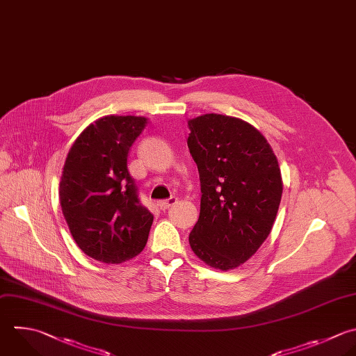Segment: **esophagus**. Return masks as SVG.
Returning <instances> with one entry per match:
<instances>
[{
	"label": "esophagus",
	"mask_w": 356,
	"mask_h": 356,
	"mask_svg": "<svg viewBox=\"0 0 356 356\" xmlns=\"http://www.w3.org/2000/svg\"><path fill=\"white\" fill-rule=\"evenodd\" d=\"M177 202H178V199H177V197H174V196H171V197H170V199H167V200H161V202H159V207H160L161 210H167V209H170L171 206H174Z\"/></svg>",
	"instance_id": "1"
}]
</instances>
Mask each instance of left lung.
I'll list each match as a JSON object with an SVG mask.
<instances>
[{
	"instance_id": "obj_1",
	"label": "left lung",
	"mask_w": 356,
	"mask_h": 356,
	"mask_svg": "<svg viewBox=\"0 0 356 356\" xmlns=\"http://www.w3.org/2000/svg\"><path fill=\"white\" fill-rule=\"evenodd\" d=\"M189 152L200 178V214L189 243L206 264L227 271L250 259L268 236L282 178L266 138L235 117L188 121Z\"/></svg>"
}]
</instances>
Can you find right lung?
I'll use <instances>...</instances> for the list:
<instances>
[{"label":"right lung","instance_id":"obj_1","mask_svg":"<svg viewBox=\"0 0 356 356\" xmlns=\"http://www.w3.org/2000/svg\"><path fill=\"white\" fill-rule=\"evenodd\" d=\"M147 118L107 115L74 142L63 170L60 203L70 231L89 257L118 264L146 246L153 214L140 203L127 159Z\"/></svg>","mask_w":356,"mask_h":356}]
</instances>
